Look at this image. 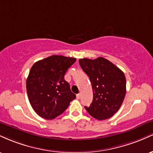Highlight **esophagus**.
<instances>
[{"label": "esophagus", "mask_w": 153, "mask_h": 153, "mask_svg": "<svg viewBox=\"0 0 153 153\" xmlns=\"http://www.w3.org/2000/svg\"><path fill=\"white\" fill-rule=\"evenodd\" d=\"M76 98H77V99H80V94H77V95H76Z\"/></svg>", "instance_id": "1"}]
</instances>
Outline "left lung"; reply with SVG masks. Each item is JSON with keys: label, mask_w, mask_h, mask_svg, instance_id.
<instances>
[{"label": "left lung", "mask_w": 153, "mask_h": 153, "mask_svg": "<svg viewBox=\"0 0 153 153\" xmlns=\"http://www.w3.org/2000/svg\"><path fill=\"white\" fill-rule=\"evenodd\" d=\"M82 71L90 78L93 101L85 106L88 114L98 120L111 117L118 111L126 94V78L120 69L103 57L80 59Z\"/></svg>", "instance_id": "left-lung-1"}]
</instances>
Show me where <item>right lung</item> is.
I'll return each mask as SVG.
<instances>
[{"mask_svg": "<svg viewBox=\"0 0 153 153\" xmlns=\"http://www.w3.org/2000/svg\"><path fill=\"white\" fill-rule=\"evenodd\" d=\"M76 59L52 55L37 61L26 79L28 98L33 109L41 117L53 119L62 114L76 98L64 76Z\"/></svg>", "mask_w": 153, "mask_h": 153, "instance_id": "right-lung-1", "label": "right lung"}]
</instances>
